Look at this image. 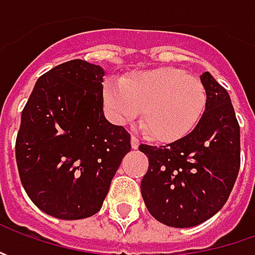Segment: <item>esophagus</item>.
<instances>
[{"instance_id": "obj_1", "label": "esophagus", "mask_w": 255, "mask_h": 255, "mask_svg": "<svg viewBox=\"0 0 255 255\" xmlns=\"http://www.w3.org/2000/svg\"><path fill=\"white\" fill-rule=\"evenodd\" d=\"M130 143H132V149H137V147H139V144H140V140H139L136 136H132Z\"/></svg>"}]
</instances>
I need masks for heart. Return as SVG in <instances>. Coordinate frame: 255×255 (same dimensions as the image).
<instances>
[{
  "mask_svg": "<svg viewBox=\"0 0 255 255\" xmlns=\"http://www.w3.org/2000/svg\"><path fill=\"white\" fill-rule=\"evenodd\" d=\"M106 113L118 125L133 122L140 111L147 133L162 142L184 137L201 119L207 92L199 78L183 69L157 66L134 71L122 82L108 79L103 85Z\"/></svg>",
  "mask_w": 255,
  "mask_h": 255,
  "instance_id": "1",
  "label": "heart"
}]
</instances>
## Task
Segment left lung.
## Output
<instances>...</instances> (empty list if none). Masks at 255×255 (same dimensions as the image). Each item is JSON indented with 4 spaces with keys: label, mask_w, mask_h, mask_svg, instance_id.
Here are the masks:
<instances>
[{
    "label": "left lung",
    "mask_w": 255,
    "mask_h": 255,
    "mask_svg": "<svg viewBox=\"0 0 255 255\" xmlns=\"http://www.w3.org/2000/svg\"><path fill=\"white\" fill-rule=\"evenodd\" d=\"M206 109L189 134L166 146L140 144L149 159L140 190L149 213L176 229L201 224L230 196L240 170V126L229 92L200 75Z\"/></svg>",
    "instance_id": "obj_1"
}]
</instances>
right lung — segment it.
<instances>
[{
	"label": "right lung",
	"mask_w": 255,
	"mask_h": 255,
	"mask_svg": "<svg viewBox=\"0 0 255 255\" xmlns=\"http://www.w3.org/2000/svg\"><path fill=\"white\" fill-rule=\"evenodd\" d=\"M99 65L74 59L44 74L21 115L15 157L38 209L79 220L102 207L130 134L106 121Z\"/></svg>",
	"instance_id": "obj_1"
}]
</instances>
